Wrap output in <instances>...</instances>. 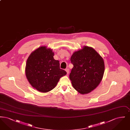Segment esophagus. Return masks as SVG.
<instances>
[{
  "mask_svg": "<svg viewBox=\"0 0 130 130\" xmlns=\"http://www.w3.org/2000/svg\"><path fill=\"white\" fill-rule=\"evenodd\" d=\"M65 71H66V72H67V74H68L69 73V72H70V70H69V69H68V68H67V69H65Z\"/></svg>",
  "mask_w": 130,
  "mask_h": 130,
  "instance_id": "1",
  "label": "esophagus"
}]
</instances>
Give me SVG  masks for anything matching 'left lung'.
I'll list each match as a JSON object with an SVG mask.
<instances>
[{
	"instance_id": "1",
	"label": "left lung",
	"mask_w": 130,
	"mask_h": 130,
	"mask_svg": "<svg viewBox=\"0 0 130 130\" xmlns=\"http://www.w3.org/2000/svg\"><path fill=\"white\" fill-rule=\"evenodd\" d=\"M74 67L69 75L73 86L81 94L91 92L99 85L104 73L103 58L92 48L84 46L71 57Z\"/></svg>"
}]
</instances>
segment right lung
Returning a JSON list of instances; mask_svg holds the SVG:
<instances>
[{
	"mask_svg": "<svg viewBox=\"0 0 130 130\" xmlns=\"http://www.w3.org/2000/svg\"><path fill=\"white\" fill-rule=\"evenodd\" d=\"M54 56L52 50L42 46L31 53L27 60V78L31 85L39 92L51 91L59 79L67 74L60 68L59 61L55 60Z\"/></svg>",
	"mask_w": 130,
	"mask_h": 130,
	"instance_id": "obj_1",
	"label": "right lung"
}]
</instances>
